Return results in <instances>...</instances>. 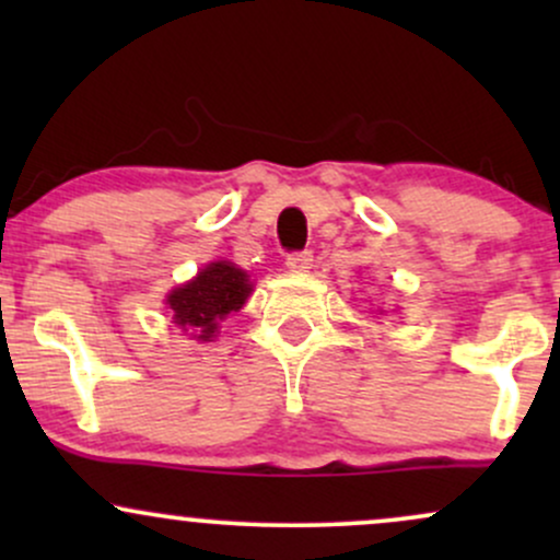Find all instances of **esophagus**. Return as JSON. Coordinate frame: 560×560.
<instances>
[{
  "label": "esophagus",
  "mask_w": 560,
  "mask_h": 560,
  "mask_svg": "<svg viewBox=\"0 0 560 560\" xmlns=\"http://www.w3.org/2000/svg\"><path fill=\"white\" fill-rule=\"evenodd\" d=\"M311 266H313L311 249H300V253L287 255V268H292V271H307Z\"/></svg>",
  "instance_id": "1"
}]
</instances>
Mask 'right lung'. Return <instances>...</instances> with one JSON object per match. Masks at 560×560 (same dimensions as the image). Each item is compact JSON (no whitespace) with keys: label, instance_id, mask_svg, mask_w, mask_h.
Returning a JSON list of instances; mask_svg holds the SVG:
<instances>
[{"label":"right lung","instance_id":"right-lung-1","mask_svg":"<svg viewBox=\"0 0 560 560\" xmlns=\"http://www.w3.org/2000/svg\"><path fill=\"white\" fill-rule=\"evenodd\" d=\"M249 292H253V284L247 273L234 262L218 260L202 268L189 284L173 289L168 305L178 326L195 329L197 339L208 342L218 329V320L240 311Z\"/></svg>","mask_w":560,"mask_h":560}]
</instances>
